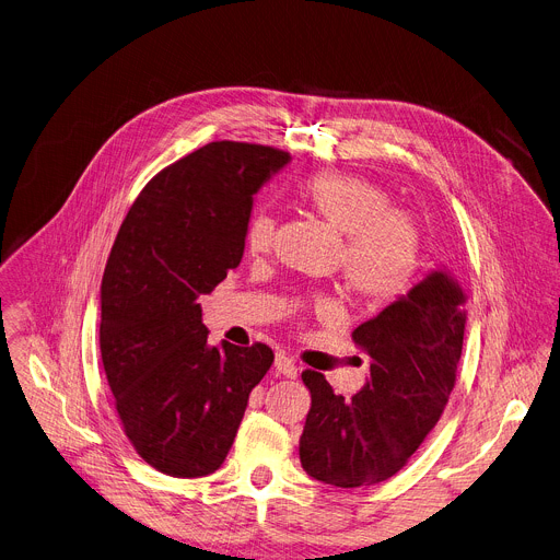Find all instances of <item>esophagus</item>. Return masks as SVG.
<instances>
[{
	"label": "esophagus",
	"mask_w": 560,
	"mask_h": 560,
	"mask_svg": "<svg viewBox=\"0 0 560 560\" xmlns=\"http://www.w3.org/2000/svg\"><path fill=\"white\" fill-rule=\"evenodd\" d=\"M275 369H277V373L279 375H283V377H296V364H294V360L292 358H288V354H283V352H279L277 358H275Z\"/></svg>",
	"instance_id": "1"
}]
</instances>
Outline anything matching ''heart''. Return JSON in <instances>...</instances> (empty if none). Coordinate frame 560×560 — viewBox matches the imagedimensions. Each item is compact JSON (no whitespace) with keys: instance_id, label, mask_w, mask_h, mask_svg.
Segmentation results:
<instances>
[{"instance_id":"b5f03b06","label":"heart","mask_w":560,"mask_h":560,"mask_svg":"<svg viewBox=\"0 0 560 560\" xmlns=\"http://www.w3.org/2000/svg\"><path fill=\"white\" fill-rule=\"evenodd\" d=\"M306 206L343 234L341 272L348 292L364 306L382 308L411 290L420 268L422 234L418 221L390 206V194L360 174H317L299 187ZM277 219L259 210L245 225V247L252 257L270 254ZM313 306L330 315L332 303L317 296Z\"/></svg>"}]
</instances>
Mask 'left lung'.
I'll list each match as a JSON object with an SVG mask.
<instances>
[{
  "instance_id": "1",
  "label": "left lung",
  "mask_w": 560,
  "mask_h": 560,
  "mask_svg": "<svg viewBox=\"0 0 560 560\" xmlns=\"http://www.w3.org/2000/svg\"><path fill=\"white\" fill-rule=\"evenodd\" d=\"M467 296L451 270H435L377 317L352 330L371 358L366 386L350 399L317 371H303L311 411L301 467L332 487H369L395 476L438 424L463 354Z\"/></svg>"
}]
</instances>
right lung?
Instances as JSON below:
<instances>
[{"label":"right lung","mask_w":560,"mask_h":560,"mask_svg":"<svg viewBox=\"0 0 560 560\" xmlns=\"http://www.w3.org/2000/svg\"><path fill=\"white\" fill-rule=\"evenodd\" d=\"M283 149L217 140L167 165L133 200L103 277L100 352L125 435L172 478L214 474L247 397L275 362L254 341L208 346L200 294L241 264L252 194Z\"/></svg>","instance_id":"add662e5"}]
</instances>
